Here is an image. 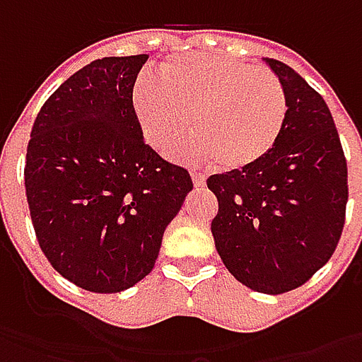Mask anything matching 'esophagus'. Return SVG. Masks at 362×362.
<instances>
[{"label":"esophagus","instance_id":"34e87169","mask_svg":"<svg viewBox=\"0 0 362 362\" xmlns=\"http://www.w3.org/2000/svg\"><path fill=\"white\" fill-rule=\"evenodd\" d=\"M191 179H193L195 187H205V175L203 173H191Z\"/></svg>","mask_w":362,"mask_h":362}]
</instances>
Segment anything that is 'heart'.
Here are the masks:
<instances>
[{
    "mask_svg": "<svg viewBox=\"0 0 362 362\" xmlns=\"http://www.w3.org/2000/svg\"><path fill=\"white\" fill-rule=\"evenodd\" d=\"M160 80L141 76L132 112L148 146L169 153L193 131L183 151L193 160L216 159L226 171H247L276 146L288 100L280 78L264 66L219 56L185 54L160 64Z\"/></svg>",
    "mask_w": 362,
    "mask_h": 362,
    "instance_id": "b5f03b06",
    "label": "heart"
}]
</instances>
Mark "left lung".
Wrapping results in <instances>:
<instances>
[{
  "label": "left lung",
  "instance_id": "8db88e82",
  "mask_svg": "<svg viewBox=\"0 0 362 362\" xmlns=\"http://www.w3.org/2000/svg\"><path fill=\"white\" fill-rule=\"evenodd\" d=\"M288 100L282 134L247 171L211 175V221L231 276L264 294H284L327 264L344 228L346 159L325 98L284 62L266 58Z\"/></svg>",
  "mask_w": 362,
  "mask_h": 362
}]
</instances>
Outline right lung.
I'll list each match as a JSON object with an SVG mask.
<instances>
[{
  "mask_svg": "<svg viewBox=\"0 0 362 362\" xmlns=\"http://www.w3.org/2000/svg\"><path fill=\"white\" fill-rule=\"evenodd\" d=\"M146 54L94 60L68 78L32 127L23 183L52 268L112 294L155 268L165 228L193 181L145 145L132 88Z\"/></svg>",
  "mask_w": 362,
  "mask_h": 362,
  "instance_id": "add662e5",
  "label": "right lung"
}]
</instances>
